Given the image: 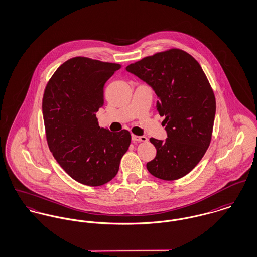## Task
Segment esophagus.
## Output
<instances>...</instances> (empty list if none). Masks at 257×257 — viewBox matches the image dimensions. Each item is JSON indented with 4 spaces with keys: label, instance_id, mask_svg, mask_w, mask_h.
Here are the masks:
<instances>
[{
    "label": "esophagus",
    "instance_id": "obj_1",
    "mask_svg": "<svg viewBox=\"0 0 257 257\" xmlns=\"http://www.w3.org/2000/svg\"><path fill=\"white\" fill-rule=\"evenodd\" d=\"M132 140L134 141H141V142H145L147 141V138L146 137H139V136H135L133 135L132 136Z\"/></svg>",
    "mask_w": 257,
    "mask_h": 257
}]
</instances>
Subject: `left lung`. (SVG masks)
I'll list each match as a JSON object with an SVG mask.
<instances>
[{
    "label": "left lung",
    "instance_id": "1",
    "mask_svg": "<svg viewBox=\"0 0 257 257\" xmlns=\"http://www.w3.org/2000/svg\"><path fill=\"white\" fill-rule=\"evenodd\" d=\"M149 84L158 97L157 110L168 138H151L156 157L146 164L148 172L164 181L187 175L204 156L210 144L216 100L210 83L187 52L173 48L126 67Z\"/></svg>",
    "mask_w": 257,
    "mask_h": 257
}]
</instances>
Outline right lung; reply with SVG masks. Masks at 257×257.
<instances>
[{
  "instance_id": "right-lung-1",
  "label": "right lung",
  "mask_w": 257,
  "mask_h": 257,
  "mask_svg": "<svg viewBox=\"0 0 257 257\" xmlns=\"http://www.w3.org/2000/svg\"><path fill=\"white\" fill-rule=\"evenodd\" d=\"M120 68L75 57L58 68L44 91L49 149L66 173L85 186L99 187L115 178L131 144L128 131L111 133L101 128L96 117L104 104V85Z\"/></svg>"
}]
</instances>
